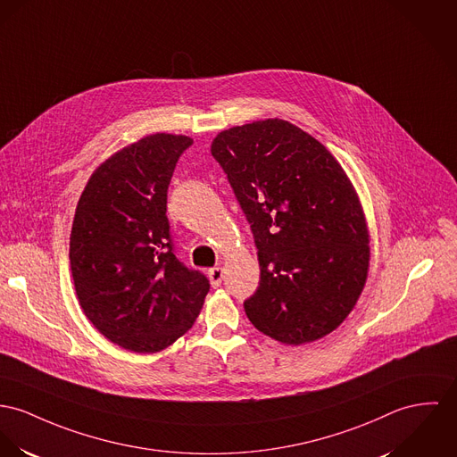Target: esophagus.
Segmentation results:
<instances>
[{
	"instance_id": "obj_1",
	"label": "esophagus",
	"mask_w": 457,
	"mask_h": 457,
	"mask_svg": "<svg viewBox=\"0 0 457 457\" xmlns=\"http://www.w3.org/2000/svg\"><path fill=\"white\" fill-rule=\"evenodd\" d=\"M209 278H211L212 287H219V285L222 283V278H224L222 268H220V266L211 268V270H209Z\"/></svg>"
}]
</instances>
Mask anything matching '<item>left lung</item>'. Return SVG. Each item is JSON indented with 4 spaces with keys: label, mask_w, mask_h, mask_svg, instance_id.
I'll list each match as a JSON object with an SVG mask.
<instances>
[{
    "label": "left lung",
    "mask_w": 457,
    "mask_h": 457,
    "mask_svg": "<svg viewBox=\"0 0 457 457\" xmlns=\"http://www.w3.org/2000/svg\"><path fill=\"white\" fill-rule=\"evenodd\" d=\"M211 151L257 246L261 281L244 303L248 320L283 345L330 334L354 308L370 257L365 215L343 167L278 118L224 130Z\"/></svg>",
    "instance_id": "left-lung-1"
}]
</instances>
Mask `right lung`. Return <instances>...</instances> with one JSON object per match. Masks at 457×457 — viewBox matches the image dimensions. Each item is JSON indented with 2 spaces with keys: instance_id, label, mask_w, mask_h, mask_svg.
<instances>
[{
  "instance_id": "1",
  "label": "right lung",
  "mask_w": 457,
  "mask_h": 457,
  "mask_svg": "<svg viewBox=\"0 0 457 457\" xmlns=\"http://www.w3.org/2000/svg\"><path fill=\"white\" fill-rule=\"evenodd\" d=\"M186 136L153 134L88 179L71 229L70 261L79 306L111 343L136 353L165 350L186 334L211 283L174 252L167 191Z\"/></svg>"
}]
</instances>
